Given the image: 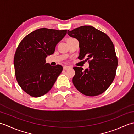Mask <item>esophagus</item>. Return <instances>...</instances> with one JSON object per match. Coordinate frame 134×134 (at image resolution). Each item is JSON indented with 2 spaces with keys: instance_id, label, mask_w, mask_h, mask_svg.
<instances>
[{
  "instance_id": "obj_1",
  "label": "esophagus",
  "mask_w": 134,
  "mask_h": 134,
  "mask_svg": "<svg viewBox=\"0 0 134 134\" xmlns=\"http://www.w3.org/2000/svg\"><path fill=\"white\" fill-rule=\"evenodd\" d=\"M70 66H67V65H64L63 67V69L64 70H68L69 69H70Z\"/></svg>"
}]
</instances>
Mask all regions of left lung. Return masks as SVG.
I'll list each match as a JSON object with an SVG mask.
<instances>
[{"label": "left lung", "instance_id": "1", "mask_svg": "<svg viewBox=\"0 0 134 134\" xmlns=\"http://www.w3.org/2000/svg\"><path fill=\"white\" fill-rule=\"evenodd\" d=\"M68 35L79 42L78 59L85 58L89 69L74 67L75 74L72 78L74 86L87 96H96L106 91L116 76L118 60L115 47L107 34L91 26H82Z\"/></svg>", "mask_w": 134, "mask_h": 134}]
</instances>
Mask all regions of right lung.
<instances>
[{"instance_id":"1","label":"right lung","mask_w":134,"mask_h":134,"mask_svg":"<svg viewBox=\"0 0 134 134\" xmlns=\"http://www.w3.org/2000/svg\"><path fill=\"white\" fill-rule=\"evenodd\" d=\"M67 31L41 28L25 36L19 44L14 58L15 75L21 89L30 96L39 97L47 94L62 72V65L52 66L45 63V58L54 53Z\"/></svg>"}]
</instances>
